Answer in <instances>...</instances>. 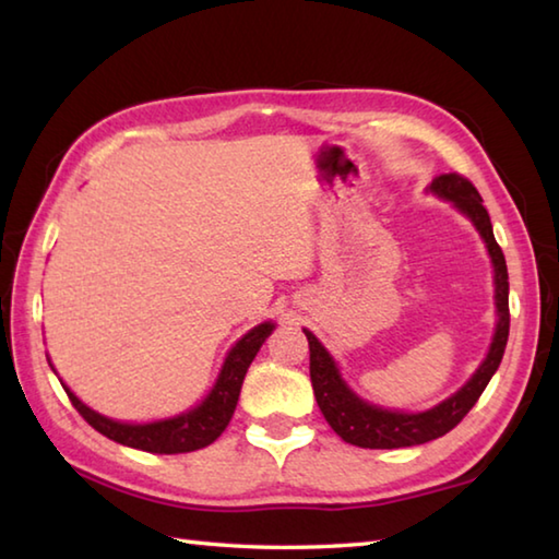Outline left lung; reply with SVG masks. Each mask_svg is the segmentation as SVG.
Wrapping results in <instances>:
<instances>
[{
  "instance_id": "obj_1",
  "label": "left lung",
  "mask_w": 559,
  "mask_h": 559,
  "mask_svg": "<svg viewBox=\"0 0 559 559\" xmlns=\"http://www.w3.org/2000/svg\"><path fill=\"white\" fill-rule=\"evenodd\" d=\"M437 195L452 201L459 211L474 221V225L486 240L488 254L493 260L496 270V309H498V326L491 350H488L481 368L476 370L474 378L459 390L456 395L444 400L427 413L407 415V413H393V409H383L376 405H368L358 400L346 388L344 380L338 376V368L326 348L319 344L311 331H305L309 341V376L311 388H314V397L319 409L324 413L331 429L344 439V442L364 449H400V447H415L432 442V439L447 435L466 417L468 409L476 405V400L488 385V380L501 366L503 350L508 344V329H511V311H508V267L501 245L493 238L491 218L484 209L481 193L476 186L462 174H439L429 186Z\"/></svg>"
}]
</instances>
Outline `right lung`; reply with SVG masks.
Segmentation results:
<instances>
[{
	"label": "right lung",
	"mask_w": 559,
	"mask_h": 559,
	"mask_svg": "<svg viewBox=\"0 0 559 559\" xmlns=\"http://www.w3.org/2000/svg\"><path fill=\"white\" fill-rule=\"evenodd\" d=\"M272 329H274L272 321H264V324L248 331V334L233 346L228 358H225L221 376L215 380L209 397H205L199 407L191 409V413L171 417V419H162V423H152V425L115 423V419H107L103 415L93 413L91 407H85L68 388L63 390L85 423L93 429H97L100 435H105L107 439H112V442H120L132 449H142V452H152V454L195 452V449L213 444L215 439L223 435V429L228 427L230 417L235 413V405H238L245 373H248L252 358L258 356L264 338L272 334Z\"/></svg>",
	"instance_id": "add662e5"
}]
</instances>
